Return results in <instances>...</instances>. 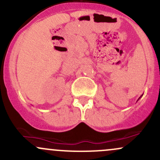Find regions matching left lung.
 <instances>
[{
  "label": "left lung",
  "mask_w": 160,
  "mask_h": 160,
  "mask_svg": "<svg viewBox=\"0 0 160 160\" xmlns=\"http://www.w3.org/2000/svg\"><path fill=\"white\" fill-rule=\"evenodd\" d=\"M142 96H141V97H142ZM140 97H139V99H138V100H139V99H140Z\"/></svg>",
  "instance_id": "1"
}]
</instances>
